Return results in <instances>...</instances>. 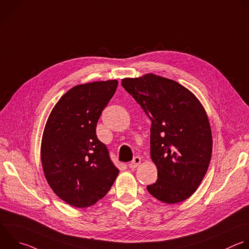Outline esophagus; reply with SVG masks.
I'll return each instance as SVG.
<instances>
[{"mask_svg":"<svg viewBox=\"0 0 249 249\" xmlns=\"http://www.w3.org/2000/svg\"><path fill=\"white\" fill-rule=\"evenodd\" d=\"M140 163H141V158H140L139 156H135V157L133 158V160L130 162L129 167H130L131 169H135V168H137V167L139 166Z\"/></svg>","mask_w":249,"mask_h":249,"instance_id":"esophagus-1","label":"esophagus"}]
</instances>
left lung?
<instances>
[{"label": "left lung", "mask_w": 249, "mask_h": 249, "mask_svg": "<svg viewBox=\"0 0 249 249\" xmlns=\"http://www.w3.org/2000/svg\"><path fill=\"white\" fill-rule=\"evenodd\" d=\"M121 84L151 120L150 156L158 179L146 187L148 193L168 204L186 200L199 187L212 154L203 107L176 81L154 74L125 78Z\"/></svg>", "instance_id": "obj_1"}]
</instances>
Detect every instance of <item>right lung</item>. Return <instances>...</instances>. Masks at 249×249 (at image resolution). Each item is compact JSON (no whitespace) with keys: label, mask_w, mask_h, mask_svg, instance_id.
<instances>
[{"label":"right lung","mask_w":249,"mask_h":249,"mask_svg":"<svg viewBox=\"0 0 249 249\" xmlns=\"http://www.w3.org/2000/svg\"><path fill=\"white\" fill-rule=\"evenodd\" d=\"M117 85L118 81L108 80L75 86L48 118L41 145L45 177L54 194L74 207H89L102 199L119 173L96 134Z\"/></svg>","instance_id":"obj_1"}]
</instances>
